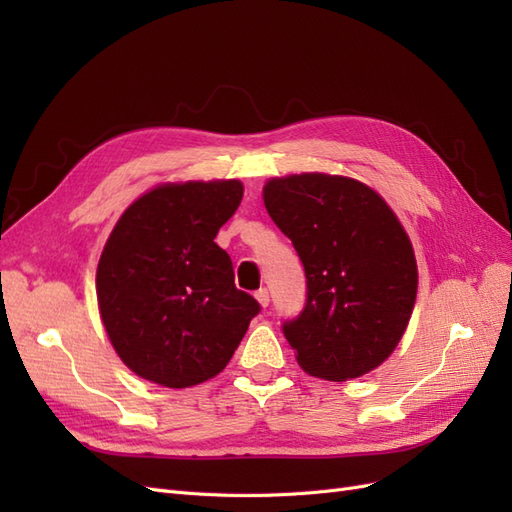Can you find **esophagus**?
Listing matches in <instances>:
<instances>
[{
	"instance_id": "34e87169",
	"label": "esophagus",
	"mask_w": 512,
	"mask_h": 512,
	"mask_svg": "<svg viewBox=\"0 0 512 512\" xmlns=\"http://www.w3.org/2000/svg\"><path fill=\"white\" fill-rule=\"evenodd\" d=\"M254 297H256V301L262 305V307H267L269 305V290L267 288H260V290H256V294H254Z\"/></svg>"
}]
</instances>
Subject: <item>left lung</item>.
<instances>
[{
  "label": "left lung",
  "mask_w": 512,
  "mask_h": 512,
  "mask_svg": "<svg viewBox=\"0 0 512 512\" xmlns=\"http://www.w3.org/2000/svg\"><path fill=\"white\" fill-rule=\"evenodd\" d=\"M265 207L307 280L301 314L282 324L299 365L333 382L376 369L404 335L418 286L391 207L361 181L320 173L271 179Z\"/></svg>",
  "instance_id": "1"
}]
</instances>
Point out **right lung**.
<instances>
[{
	"label": "right lung",
	"instance_id": "obj_1",
	"mask_svg": "<svg viewBox=\"0 0 512 512\" xmlns=\"http://www.w3.org/2000/svg\"><path fill=\"white\" fill-rule=\"evenodd\" d=\"M241 198L235 179L168 183L138 198L113 228L96 273L98 305L136 376L168 389L218 376L260 312L213 241Z\"/></svg>",
	"mask_w": 512,
	"mask_h": 512
}]
</instances>
